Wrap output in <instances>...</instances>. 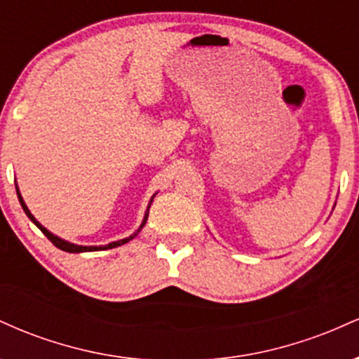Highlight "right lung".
<instances>
[{"instance_id":"obj_1","label":"right lung","mask_w":359,"mask_h":359,"mask_svg":"<svg viewBox=\"0 0 359 359\" xmlns=\"http://www.w3.org/2000/svg\"><path fill=\"white\" fill-rule=\"evenodd\" d=\"M16 194H18V199H20V204H22V208H23V211L27 212V216L30 217L32 221L35 222V226L36 228L40 229V231H42L45 236L48 238V240H50L53 245L57 246V248L59 250H62V251H69V253H82V251H96V250H111V248H116V246H121V245H125V243H128L130 240H133L135 236H137V234L140 233V229L143 228V226H145V222H147V219H148V211H147V214H145V219H143V222H142V226H140L138 228V231H135L133 234H131V236H128V238H125V240H119V241H114V243H109V245H106V246H79V245H72V243H67V241H64V240H60V238H57V236H53L52 233H48L47 229L43 228L42 224H40L39 221L35 219L34 216H32V212L28 211V208L27 205H25V203H23V199H22V196H20V192H18V189H16Z\"/></svg>"}]
</instances>
